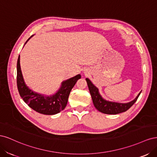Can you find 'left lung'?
<instances>
[{
  "mask_svg": "<svg viewBox=\"0 0 157 157\" xmlns=\"http://www.w3.org/2000/svg\"><path fill=\"white\" fill-rule=\"evenodd\" d=\"M86 80L95 107H96L99 111L105 114H109V115H117V114L126 111L128 109H129L133 105H134L141 94L140 92L137 95V96L136 98L135 99H134V100L127 103H120L108 101L101 98L100 94L98 92V89L94 86L88 78H86Z\"/></svg>",
  "mask_w": 157,
  "mask_h": 157,
  "instance_id": "obj_1",
  "label": "left lung"
}]
</instances>
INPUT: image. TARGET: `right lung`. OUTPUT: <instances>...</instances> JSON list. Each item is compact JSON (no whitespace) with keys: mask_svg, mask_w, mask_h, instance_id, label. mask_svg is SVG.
Masks as SVG:
<instances>
[{"mask_svg":"<svg viewBox=\"0 0 157 157\" xmlns=\"http://www.w3.org/2000/svg\"><path fill=\"white\" fill-rule=\"evenodd\" d=\"M80 78L81 76L78 75L65 80L62 82L61 88L56 94L51 96H44L33 92L25 85L20 68V56L18 57L17 63V86L18 92L23 100L34 111L43 115H55L63 110L67 105L71 90Z\"/></svg>","mask_w":157,"mask_h":157,"instance_id":"add662e5","label":"right lung"}]
</instances>
